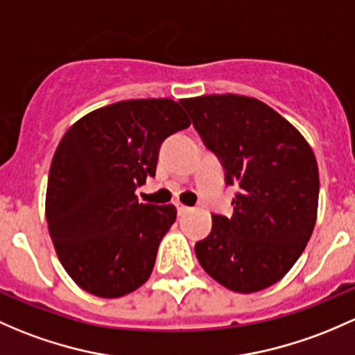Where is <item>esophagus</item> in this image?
<instances>
[{"label":"esophagus","mask_w":355,"mask_h":355,"mask_svg":"<svg viewBox=\"0 0 355 355\" xmlns=\"http://www.w3.org/2000/svg\"><path fill=\"white\" fill-rule=\"evenodd\" d=\"M177 211H178V216H184V214H187V212L190 211V207L184 206V204H180V202H177Z\"/></svg>","instance_id":"esophagus-1"}]
</instances>
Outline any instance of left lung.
<instances>
[{"label": "left lung", "instance_id": "obj_1", "mask_svg": "<svg viewBox=\"0 0 355 355\" xmlns=\"http://www.w3.org/2000/svg\"><path fill=\"white\" fill-rule=\"evenodd\" d=\"M204 144L234 185L233 216L212 214L196 255L214 281L234 293L270 287L291 270L311 238L320 177L303 134L252 96L202 95L182 100Z\"/></svg>", "mask_w": 355, "mask_h": 355}]
</instances>
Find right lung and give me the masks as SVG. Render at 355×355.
<instances>
[{
    "instance_id": "1",
    "label": "right lung",
    "mask_w": 355,
    "mask_h": 355,
    "mask_svg": "<svg viewBox=\"0 0 355 355\" xmlns=\"http://www.w3.org/2000/svg\"><path fill=\"white\" fill-rule=\"evenodd\" d=\"M190 121L171 98L122 100L66 130L51 163L46 219L59 262L81 289L121 297L151 275L171 204H141L136 189L155 177L158 153Z\"/></svg>"
}]
</instances>
